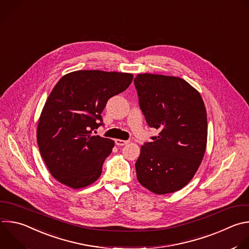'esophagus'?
<instances>
[{"label":"esophagus","mask_w":249,"mask_h":249,"mask_svg":"<svg viewBox=\"0 0 249 249\" xmlns=\"http://www.w3.org/2000/svg\"><path fill=\"white\" fill-rule=\"evenodd\" d=\"M126 143H128V141H124V140H120V139H116L115 140V144L121 146V145H125Z\"/></svg>","instance_id":"1"}]
</instances>
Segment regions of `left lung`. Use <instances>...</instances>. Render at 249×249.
<instances>
[{
  "mask_svg": "<svg viewBox=\"0 0 249 249\" xmlns=\"http://www.w3.org/2000/svg\"><path fill=\"white\" fill-rule=\"evenodd\" d=\"M147 125L159 130L141 147L138 181L157 195L183 189L197 171L207 142V115L200 94L179 77L139 74L134 79Z\"/></svg>",
  "mask_w": 249,
  "mask_h": 249,
  "instance_id": "left-lung-1",
  "label": "left lung"
}]
</instances>
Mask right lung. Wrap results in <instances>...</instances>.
I'll list each match as a JSON object with an SVG mask.
<instances>
[{"label": "right lung", "mask_w": 249, "mask_h": 249, "mask_svg": "<svg viewBox=\"0 0 249 249\" xmlns=\"http://www.w3.org/2000/svg\"><path fill=\"white\" fill-rule=\"evenodd\" d=\"M130 73L79 70L60 78L42 110L37 142L53 178L72 189L84 188L101 176L114 142L93 135L103 126L107 101L132 83Z\"/></svg>", "instance_id": "obj_1"}]
</instances>
